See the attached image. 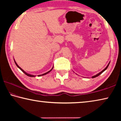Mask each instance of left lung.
Masks as SVG:
<instances>
[{
  "mask_svg": "<svg viewBox=\"0 0 121 121\" xmlns=\"http://www.w3.org/2000/svg\"><path fill=\"white\" fill-rule=\"evenodd\" d=\"M109 63H110V62H109V63H108V65H107V67H106V68H105V69H104V70H102L101 71V72H100V73H97V75H95V76H92V77L91 78H95V77H98V76H99L100 74H101V73H103L104 72V71H105L106 70V69H107V68H108V66H109Z\"/></svg>",
  "mask_w": 121,
  "mask_h": 121,
  "instance_id": "8db88e82",
  "label": "left lung"
}]
</instances>
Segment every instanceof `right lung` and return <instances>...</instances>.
Returning a JSON list of instances; mask_svg holds the SVG:
<instances>
[{
    "label": "right lung",
    "mask_w": 121,
    "mask_h": 121,
    "mask_svg": "<svg viewBox=\"0 0 121 121\" xmlns=\"http://www.w3.org/2000/svg\"><path fill=\"white\" fill-rule=\"evenodd\" d=\"M14 62H15V65H16V66H17V67H18V68H19L20 69V70H21L22 71V72H23V73H25V74L26 75H27L28 76H29V77H36V75H31V74H29V73H26V71H24L23 70V69H22L21 68V67H19V65H18L17 64V63H16V61H15V60H14ZM53 67H52V69H51V70H50V71H48V72H47V73H43V74H42V75H38V76H39H39H44V75H46V74H48V73H50V71H51V70H52V69H53Z\"/></svg>",
    "instance_id": "obj_1"
}]
</instances>
